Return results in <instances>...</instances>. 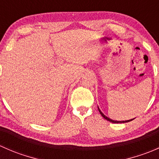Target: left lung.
<instances>
[{"instance_id":"obj_1","label":"left lung","mask_w":159,"mask_h":159,"mask_svg":"<svg viewBox=\"0 0 159 159\" xmlns=\"http://www.w3.org/2000/svg\"><path fill=\"white\" fill-rule=\"evenodd\" d=\"M98 111H99V112H100L101 115H102V116L103 117V118H105V119H106L107 121H111V122H112V123H125V122H129V121H131V120L134 119V118H133V119H131V120H127V121H114V120L110 119L109 118H108V117H107V116H105V115H104V114L102 113V111H100V109H99V108H98Z\"/></svg>"}]
</instances>
